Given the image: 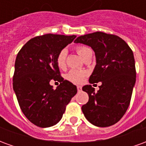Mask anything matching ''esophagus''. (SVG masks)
<instances>
[{
	"label": "esophagus",
	"mask_w": 146,
	"mask_h": 146,
	"mask_svg": "<svg viewBox=\"0 0 146 146\" xmlns=\"http://www.w3.org/2000/svg\"><path fill=\"white\" fill-rule=\"evenodd\" d=\"M76 88H77V91H78V92H80L81 89H82V87H81V86H77Z\"/></svg>",
	"instance_id": "obj_1"
}]
</instances>
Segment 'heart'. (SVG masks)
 Masks as SVG:
<instances>
[{
  "label": "heart",
  "instance_id": "obj_1",
  "mask_svg": "<svg viewBox=\"0 0 146 146\" xmlns=\"http://www.w3.org/2000/svg\"><path fill=\"white\" fill-rule=\"evenodd\" d=\"M76 51L80 56L84 58L87 54L92 52V49L88 46H79L76 48ZM67 51L66 49H62L59 51L56 58V62L58 66L60 69H64L66 67V60ZM88 75V73L84 70H72L66 74V79L70 82L74 84H81L84 80V78Z\"/></svg>",
  "mask_w": 146,
  "mask_h": 146
}]
</instances>
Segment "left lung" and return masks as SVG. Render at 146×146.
<instances>
[{"label":"left lung","mask_w":146,"mask_h":146,"mask_svg":"<svg viewBox=\"0 0 146 146\" xmlns=\"http://www.w3.org/2000/svg\"><path fill=\"white\" fill-rule=\"evenodd\" d=\"M74 42L90 46L95 51L96 66L89 82H102L97 92L90 84L83 87L89 96L81 108L83 113L93 125H113L125 114L136 81L133 51L119 36L102 32L78 36Z\"/></svg>","instance_id":"8db88e82"}]
</instances>
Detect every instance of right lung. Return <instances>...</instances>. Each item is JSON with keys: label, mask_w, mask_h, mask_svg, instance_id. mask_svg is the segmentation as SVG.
I'll return each mask as SVG.
<instances>
[{"label": "right lung", "mask_w": 146, "mask_h": 146, "mask_svg": "<svg viewBox=\"0 0 146 146\" xmlns=\"http://www.w3.org/2000/svg\"><path fill=\"white\" fill-rule=\"evenodd\" d=\"M75 35L44 34L30 39L19 51L13 76V89L22 112L40 127L60 121L66 107L77 92L76 87L60 76L56 58L72 43ZM60 82L53 89L50 82Z\"/></svg>", "instance_id": "add662e5"}]
</instances>
